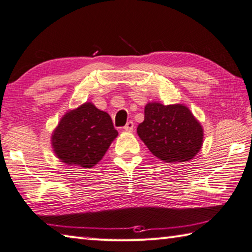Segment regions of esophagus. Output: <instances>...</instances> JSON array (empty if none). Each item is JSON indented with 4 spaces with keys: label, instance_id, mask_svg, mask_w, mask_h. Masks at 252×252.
Masks as SVG:
<instances>
[{
    "label": "esophagus",
    "instance_id": "esophagus-1",
    "mask_svg": "<svg viewBox=\"0 0 252 252\" xmlns=\"http://www.w3.org/2000/svg\"><path fill=\"white\" fill-rule=\"evenodd\" d=\"M123 129H125V131H126V132H132L133 129H134V123H133V121L126 122V125L125 126Z\"/></svg>",
    "mask_w": 252,
    "mask_h": 252
}]
</instances>
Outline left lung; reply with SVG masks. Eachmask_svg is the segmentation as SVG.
Wrapping results in <instances>:
<instances>
[{
    "mask_svg": "<svg viewBox=\"0 0 252 252\" xmlns=\"http://www.w3.org/2000/svg\"><path fill=\"white\" fill-rule=\"evenodd\" d=\"M137 134L149 151L164 162H183L195 157L202 145L203 131L183 105L149 103Z\"/></svg>",
    "mask_w": 252,
    "mask_h": 252,
    "instance_id": "8db88e82",
    "label": "left lung"
}]
</instances>
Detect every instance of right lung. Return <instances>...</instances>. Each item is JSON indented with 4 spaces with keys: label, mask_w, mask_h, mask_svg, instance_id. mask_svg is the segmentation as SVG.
Instances as JSON below:
<instances>
[{
    "label": "right lung",
    "mask_w": 252,
    "mask_h": 252,
    "mask_svg": "<svg viewBox=\"0 0 252 252\" xmlns=\"http://www.w3.org/2000/svg\"><path fill=\"white\" fill-rule=\"evenodd\" d=\"M117 135L110 116L87 103L63 117L52 135V144L63 162L92 168Z\"/></svg>",
    "instance_id": "obj_1"
}]
</instances>
